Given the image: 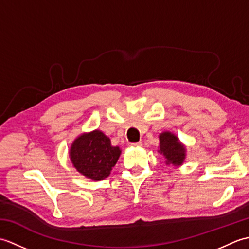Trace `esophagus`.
Here are the masks:
<instances>
[{"label": "esophagus", "mask_w": 249, "mask_h": 249, "mask_svg": "<svg viewBox=\"0 0 249 249\" xmlns=\"http://www.w3.org/2000/svg\"><path fill=\"white\" fill-rule=\"evenodd\" d=\"M141 145H142V142H136V143H131L130 144V146H133V147H139Z\"/></svg>", "instance_id": "1"}]
</instances>
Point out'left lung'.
<instances>
[{
	"instance_id": "obj_1",
	"label": "left lung",
	"mask_w": 249,
	"mask_h": 249,
	"mask_svg": "<svg viewBox=\"0 0 249 249\" xmlns=\"http://www.w3.org/2000/svg\"><path fill=\"white\" fill-rule=\"evenodd\" d=\"M166 158L167 165L176 167L181 166L186 157V147L181 143L178 137L170 133L163 131L160 135V151Z\"/></svg>"
}]
</instances>
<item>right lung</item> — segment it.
<instances>
[{
    "label": "right lung",
    "mask_w": 249,
    "mask_h": 249,
    "mask_svg": "<svg viewBox=\"0 0 249 249\" xmlns=\"http://www.w3.org/2000/svg\"><path fill=\"white\" fill-rule=\"evenodd\" d=\"M120 155V147L111 145L109 137L98 129L79 136L70 150L72 166L82 176L94 181L109 177Z\"/></svg>",
    "instance_id": "1"
}]
</instances>
